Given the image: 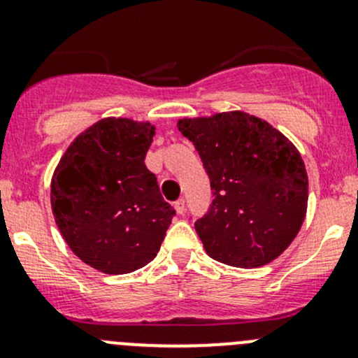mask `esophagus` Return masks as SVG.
Wrapping results in <instances>:
<instances>
[{
	"mask_svg": "<svg viewBox=\"0 0 358 358\" xmlns=\"http://www.w3.org/2000/svg\"><path fill=\"white\" fill-rule=\"evenodd\" d=\"M175 209H176V213H178V215H183V213H185V199H178L175 202Z\"/></svg>",
	"mask_w": 358,
	"mask_h": 358,
	"instance_id": "esophagus-1",
	"label": "esophagus"
}]
</instances>
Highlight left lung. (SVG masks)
Returning a JSON list of instances; mask_svg holds the SVG:
<instances>
[{"instance_id": "1", "label": "left lung", "mask_w": 358, "mask_h": 358, "mask_svg": "<svg viewBox=\"0 0 358 358\" xmlns=\"http://www.w3.org/2000/svg\"><path fill=\"white\" fill-rule=\"evenodd\" d=\"M199 152L213 202L194 227L213 259L256 268L282 255L301 229L308 176L296 147L246 112L182 119Z\"/></svg>"}]
</instances>
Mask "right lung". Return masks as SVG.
Here are the masks:
<instances>
[{
    "mask_svg": "<svg viewBox=\"0 0 358 358\" xmlns=\"http://www.w3.org/2000/svg\"><path fill=\"white\" fill-rule=\"evenodd\" d=\"M154 126L103 119L78 136L52 178V209L69 248L103 273L156 258L176 211L145 166Z\"/></svg>",
    "mask_w": 358,
    "mask_h": 358,
    "instance_id": "obj_1",
    "label": "right lung"
}]
</instances>
